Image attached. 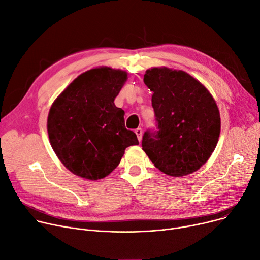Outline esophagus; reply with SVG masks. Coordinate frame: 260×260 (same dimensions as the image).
Wrapping results in <instances>:
<instances>
[{"mask_svg":"<svg viewBox=\"0 0 260 260\" xmlns=\"http://www.w3.org/2000/svg\"><path fill=\"white\" fill-rule=\"evenodd\" d=\"M135 133H136V135H137V139H139V141L141 142V141H142V135H143V130H142V128L135 129Z\"/></svg>","mask_w":260,"mask_h":260,"instance_id":"34e87169","label":"esophagus"}]
</instances>
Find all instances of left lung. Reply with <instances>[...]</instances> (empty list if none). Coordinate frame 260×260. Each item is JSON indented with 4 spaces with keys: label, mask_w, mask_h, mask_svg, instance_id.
Here are the masks:
<instances>
[{
    "label": "left lung",
    "mask_w": 260,
    "mask_h": 260,
    "mask_svg": "<svg viewBox=\"0 0 260 260\" xmlns=\"http://www.w3.org/2000/svg\"><path fill=\"white\" fill-rule=\"evenodd\" d=\"M144 82L153 91L157 131L144 133L143 150L167 175L179 177L197 171L218 142L220 115L215 100L201 82L182 70L151 68Z\"/></svg>",
    "instance_id": "obj_1"
}]
</instances>
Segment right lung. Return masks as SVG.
<instances>
[{
  "mask_svg": "<svg viewBox=\"0 0 260 260\" xmlns=\"http://www.w3.org/2000/svg\"><path fill=\"white\" fill-rule=\"evenodd\" d=\"M127 79L120 69H90L53 102L47 119L49 141L73 174L104 178L118 166L127 147L139 145L136 134L125 127V111L114 105Z\"/></svg>",
  "mask_w": 260,
  "mask_h": 260,
  "instance_id": "right-lung-1",
  "label": "right lung"
}]
</instances>
